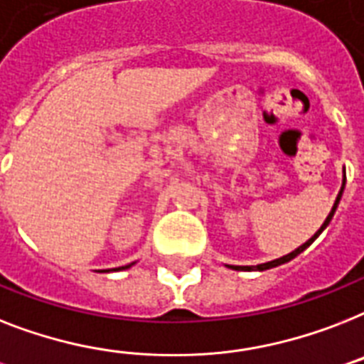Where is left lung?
<instances>
[{
	"instance_id": "left-lung-1",
	"label": "left lung",
	"mask_w": 364,
	"mask_h": 364,
	"mask_svg": "<svg viewBox=\"0 0 364 364\" xmlns=\"http://www.w3.org/2000/svg\"><path fill=\"white\" fill-rule=\"evenodd\" d=\"M342 191H344V185H342L341 192H338V196H336V202H335V205H333V209H331V213H329V215H327L326 223L321 224V228L318 230V232H316L314 235H312V237H310L309 241H306V243H303V245H301L299 249H295L294 252L286 254V256H282V258H279V259H273V262H267V264H259V265H256V267H252V265H228V267H230V269H235V271H252V269H254V271H265V269L277 267V265H282V264H286V262H289V259H294L295 256H297V254H301V252H303V250L306 249V247H310V245L314 243V239L318 237V235H320V233L323 232V230L327 228V224L331 223V218H333V215H335V211H336V205H338V202H341Z\"/></svg>"
}]
</instances>
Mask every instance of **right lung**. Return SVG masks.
Returning a JSON list of instances; mask_svg holds the SVG:
<instances>
[{
	"label": "right lung",
	"mask_w": 364,
	"mask_h": 364,
	"mask_svg": "<svg viewBox=\"0 0 364 364\" xmlns=\"http://www.w3.org/2000/svg\"><path fill=\"white\" fill-rule=\"evenodd\" d=\"M132 264H129V265H125V267H115V269H112V271H121V269H129L131 267ZM108 271H110V269H108Z\"/></svg>",
	"instance_id": "right-lung-1"
}]
</instances>
